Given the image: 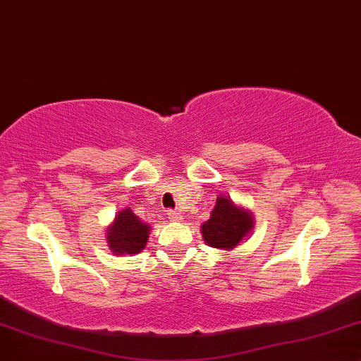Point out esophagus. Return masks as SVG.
I'll return each instance as SVG.
<instances>
[{
    "label": "esophagus",
    "mask_w": 361,
    "mask_h": 361,
    "mask_svg": "<svg viewBox=\"0 0 361 361\" xmlns=\"http://www.w3.org/2000/svg\"><path fill=\"white\" fill-rule=\"evenodd\" d=\"M166 214H168V218H170L171 221H181V220H183V218H181V213H178V212H171V209H170V212H168Z\"/></svg>",
    "instance_id": "34e87169"
}]
</instances>
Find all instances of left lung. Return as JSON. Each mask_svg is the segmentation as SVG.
<instances>
[{
  "mask_svg": "<svg viewBox=\"0 0 361 361\" xmlns=\"http://www.w3.org/2000/svg\"><path fill=\"white\" fill-rule=\"evenodd\" d=\"M253 228V218L250 212L236 208L233 202L218 196L212 216L203 223L202 233L204 241L213 248L231 250L243 240Z\"/></svg>",
  "mask_w": 361,
  "mask_h": 361,
  "instance_id": "1",
  "label": "left lung"
}]
</instances>
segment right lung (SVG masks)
Instances as JSON below:
<instances>
[{"label":"right lung","mask_w":361,"mask_h":361,"mask_svg":"<svg viewBox=\"0 0 361 361\" xmlns=\"http://www.w3.org/2000/svg\"><path fill=\"white\" fill-rule=\"evenodd\" d=\"M149 226L141 223L131 209H123L108 230V245L116 255L140 253L148 240Z\"/></svg>","instance_id":"right-lung-1"}]
</instances>
